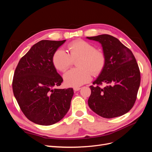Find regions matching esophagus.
<instances>
[{"label": "esophagus", "mask_w": 152, "mask_h": 152, "mask_svg": "<svg viewBox=\"0 0 152 152\" xmlns=\"http://www.w3.org/2000/svg\"><path fill=\"white\" fill-rule=\"evenodd\" d=\"M80 89V87H74L73 88V90H74L75 91H79Z\"/></svg>", "instance_id": "obj_1"}]
</instances>
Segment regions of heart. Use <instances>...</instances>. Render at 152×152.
<instances>
[{
	"label": "heart",
	"mask_w": 152,
	"mask_h": 152,
	"mask_svg": "<svg viewBox=\"0 0 152 152\" xmlns=\"http://www.w3.org/2000/svg\"><path fill=\"white\" fill-rule=\"evenodd\" d=\"M68 54L63 49H58L53 56V63L58 70L66 72L77 61L78 68L72 69L64 75L65 84L77 87L89 82L92 74L98 75L104 69L107 57L101 49L84 40L73 41L68 45Z\"/></svg>",
	"instance_id": "obj_1"
}]
</instances>
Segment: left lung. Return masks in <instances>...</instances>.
Masks as SVG:
<instances>
[{
    "label": "left lung",
    "instance_id": "left-lung-1",
    "mask_svg": "<svg viewBox=\"0 0 152 152\" xmlns=\"http://www.w3.org/2000/svg\"><path fill=\"white\" fill-rule=\"evenodd\" d=\"M102 44L106 65L93 84L88 99L90 108L99 116L111 118L123 115L133 107L141 75L131 50L114 37L99 35L87 37ZM103 83L107 85L101 87Z\"/></svg>",
    "mask_w": 152,
    "mask_h": 152
}]
</instances>
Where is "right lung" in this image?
Wrapping results in <instances>:
<instances>
[{
  "mask_svg": "<svg viewBox=\"0 0 152 152\" xmlns=\"http://www.w3.org/2000/svg\"><path fill=\"white\" fill-rule=\"evenodd\" d=\"M66 40H42L34 44L18 63L12 91L25 117L35 124L50 126L70 109L72 88L58 89L63 82L53 63V56Z\"/></svg>",
  "mask_w": 152,
  "mask_h": 152,
  "instance_id": "add662e5",
  "label": "right lung"
}]
</instances>
